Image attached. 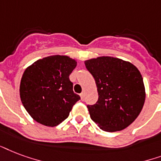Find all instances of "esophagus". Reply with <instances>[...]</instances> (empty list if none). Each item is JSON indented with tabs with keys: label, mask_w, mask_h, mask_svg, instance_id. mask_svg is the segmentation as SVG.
Here are the masks:
<instances>
[{
	"label": "esophagus",
	"mask_w": 161,
	"mask_h": 161,
	"mask_svg": "<svg viewBox=\"0 0 161 161\" xmlns=\"http://www.w3.org/2000/svg\"><path fill=\"white\" fill-rule=\"evenodd\" d=\"M80 99H81V101H84V99H85L84 92H82V93H80Z\"/></svg>",
	"instance_id": "1"
}]
</instances>
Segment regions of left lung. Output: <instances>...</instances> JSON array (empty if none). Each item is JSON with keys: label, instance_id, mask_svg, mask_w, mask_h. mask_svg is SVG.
I'll use <instances>...</instances> for the list:
<instances>
[{"label": "left lung", "instance_id": "left-lung-1", "mask_svg": "<svg viewBox=\"0 0 161 161\" xmlns=\"http://www.w3.org/2000/svg\"><path fill=\"white\" fill-rule=\"evenodd\" d=\"M85 64L99 96L96 104L87 105L91 118L106 132L126 128L139 115L145 100L139 70L133 64L108 56L88 59Z\"/></svg>", "mask_w": 161, "mask_h": 161}]
</instances>
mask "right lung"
Listing matches in <instances>:
<instances>
[{"label":"right lung","mask_w":161,"mask_h":161,"mask_svg":"<svg viewBox=\"0 0 161 161\" xmlns=\"http://www.w3.org/2000/svg\"><path fill=\"white\" fill-rule=\"evenodd\" d=\"M76 61L64 55L38 59L25 69L20 97L29 115L38 123L54 127L69 117L79 95L73 92L69 75Z\"/></svg>","instance_id":"right-lung-1"}]
</instances>
